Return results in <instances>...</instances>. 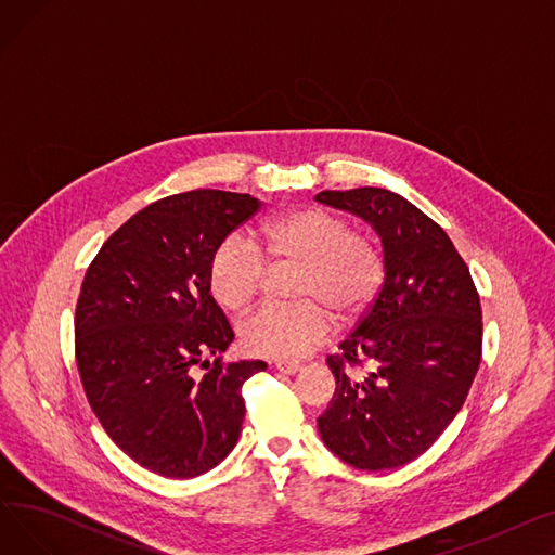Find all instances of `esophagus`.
I'll return each mask as SVG.
<instances>
[{"instance_id":"obj_1","label":"esophagus","mask_w":555,"mask_h":555,"mask_svg":"<svg viewBox=\"0 0 555 555\" xmlns=\"http://www.w3.org/2000/svg\"><path fill=\"white\" fill-rule=\"evenodd\" d=\"M274 369L285 373V375H295L301 369V364L299 362H285V360H281V362H274Z\"/></svg>"}]
</instances>
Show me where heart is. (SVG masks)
<instances>
[{
    "mask_svg": "<svg viewBox=\"0 0 555 555\" xmlns=\"http://www.w3.org/2000/svg\"><path fill=\"white\" fill-rule=\"evenodd\" d=\"M266 256L304 262L297 295L308 299L270 301L245 319L241 341L262 358L306 356L333 331L328 307L341 319H353L371 306L385 279V258L366 236L353 233L341 216L306 207L262 222L260 245L245 233H231L218 245L209 262V287L218 304L229 310L251 304L268 276Z\"/></svg>",
    "mask_w": 555,
    "mask_h": 555,
    "instance_id": "b5f03b06",
    "label": "heart"
}]
</instances>
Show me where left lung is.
<instances>
[{
	"label": "left lung",
	"instance_id": "obj_1",
	"mask_svg": "<svg viewBox=\"0 0 555 555\" xmlns=\"http://www.w3.org/2000/svg\"><path fill=\"white\" fill-rule=\"evenodd\" d=\"M314 199L369 222L385 254L380 293L328 356L335 393L319 434L353 468H400L439 439L473 387L483 328L477 287L448 233L402 195L362 186Z\"/></svg>",
	"mask_w": 555,
	"mask_h": 555
}]
</instances>
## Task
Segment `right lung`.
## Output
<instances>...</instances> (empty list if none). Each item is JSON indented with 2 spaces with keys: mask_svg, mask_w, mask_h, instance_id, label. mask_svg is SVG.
<instances>
[{
  "mask_svg": "<svg viewBox=\"0 0 555 555\" xmlns=\"http://www.w3.org/2000/svg\"><path fill=\"white\" fill-rule=\"evenodd\" d=\"M258 209L247 193L214 189L157 199L87 268L74 319L80 383L109 439L155 475L216 468L241 436L245 380L268 369L222 362L233 331L209 287L214 251Z\"/></svg>",
  "mask_w": 555,
  "mask_h": 555,
  "instance_id": "1",
  "label": "right lung"
}]
</instances>
